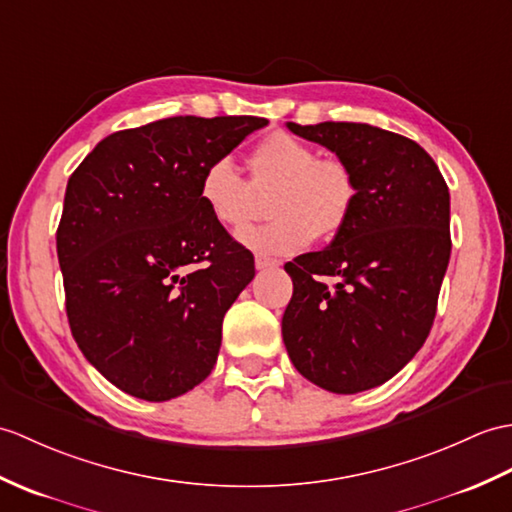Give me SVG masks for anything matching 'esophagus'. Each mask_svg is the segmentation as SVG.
Returning <instances> with one entry per match:
<instances>
[{
  "mask_svg": "<svg viewBox=\"0 0 512 512\" xmlns=\"http://www.w3.org/2000/svg\"><path fill=\"white\" fill-rule=\"evenodd\" d=\"M279 261L277 259H270L266 255H255V268L257 270H270V268H277Z\"/></svg>",
  "mask_w": 512,
  "mask_h": 512,
  "instance_id": "1",
  "label": "esophagus"
}]
</instances>
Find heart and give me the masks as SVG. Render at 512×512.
Wrapping results in <instances>:
<instances>
[{"instance_id":"heart-1","label":"heart","mask_w":512,"mask_h":512,"mask_svg":"<svg viewBox=\"0 0 512 512\" xmlns=\"http://www.w3.org/2000/svg\"><path fill=\"white\" fill-rule=\"evenodd\" d=\"M251 181L227 157L205 165L198 198L213 222L224 229H242L253 218L257 196H270V216L261 227L240 231L246 248L270 257L303 251L314 240H331L358 202V181L340 159H318V150L283 130L264 137L248 154Z\"/></svg>"}]
</instances>
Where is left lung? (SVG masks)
<instances>
[{
  "label": "left lung",
  "instance_id": "8db88e82",
  "mask_svg": "<svg viewBox=\"0 0 512 512\" xmlns=\"http://www.w3.org/2000/svg\"><path fill=\"white\" fill-rule=\"evenodd\" d=\"M288 128L349 165L358 202L327 248L285 264L294 292L283 342L305 379L355 395L397 375L430 334L451 253L449 189L430 154L390 130Z\"/></svg>",
  "mask_w": 512,
  "mask_h": 512
}]
</instances>
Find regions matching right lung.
Masks as SVG:
<instances>
[{"label": "right lung", "instance_id": "add662e5", "mask_svg": "<svg viewBox=\"0 0 512 512\" xmlns=\"http://www.w3.org/2000/svg\"><path fill=\"white\" fill-rule=\"evenodd\" d=\"M266 124L168 117L102 139L69 176L56 251L71 336L128 395L181 397L216 364L255 264L202 207L198 181Z\"/></svg>", "mask_w": 512, "mask_h": 512}]
</instances>
